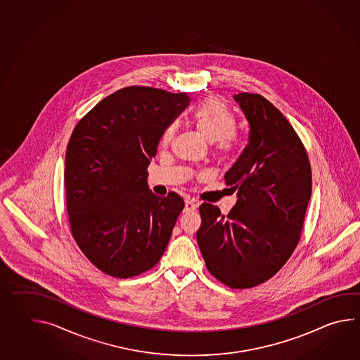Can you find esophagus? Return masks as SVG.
<instances>
[{"label":"esophagus","instance_id":"esophagus-1","mask_svg":"<svg viewBox=\"0 0 360 360\" xmlns=\"http://www.w3.org/2000/svg\"><path fill=\"white\" fill-rule=\"evenodd\" d=\"M196 202L193 201V200H187L186 202H184V212L187 213V212H193V210H196Z\"/></svg>","mask_w":360,"mask_h":360}]
</instances>
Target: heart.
Returning <instances> with one entry per match:
<instances>
[{
	"label": "heart",
	"instance_id": "heart-1",
	"mask_svg": "<svg viewBox=\"0 0 360 360\" xmlns=\"http://www.w3.org/2000/svg\"><path fill=\"white\" fill-rule=\"evenodd\" d=\"M191 123L207 142H214L220 153H228L235 145L236 119L224 103L207 98L191 111ZM174 133V125H168L162 132V143L167 145Z\"/></svg>",
	"mask_w": 360,
	"mask_h": 360
}]
</instances>
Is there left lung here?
Returning <instances> with one entry per match:
<instances>
[{"mask_svg":"<svg viewBox=\"0 0 360 360\" xmlns=\"http://www.w3.org/2000/svg\"><path fill=\"white\" fill-rule=\"evenodd\" d=\"M233 100L249 122V145L224 176L237 192L227 217L202 204L196 233L206 266L232 288L257 286L291 257L311 196L308 155L292 125L263 96Z\"/></svg>","mask_w":360,"mask_h":360,"instance_id":"8db88e82","label":"left lung"}]
</instances>
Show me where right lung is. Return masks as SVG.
Here are the masks:
<instances>
[{
    "label": "right lung",
    "mask_w": 360,
    "mask_h": 360,
    "mask_svg": "<svg viewBox=\"0 0 360 360\" xmlns=\"http://www.w3.org/2000/svg\"><path fill=\"white\" fill-rule=\"evenodd\" d=\"M187 94L125 87L96 105L66 147V209L74 240L103 273L128 278L154 266L184 201L156 196L147 167Z\"/></svg>",
    "instance_id": "1"
}]
</instances>
